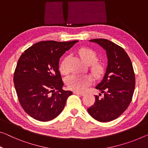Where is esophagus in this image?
Returning <instances> with one entry per match:
<instances>
[{"label":"esophagus","instance_id":"esophagus-1","mask_svg":"<svg viewBox=\"0 0 148 148\" xmlns=\"http://www.w3.org/2000/svg\"><path fill=\"white\" fill-rule=\"evenodd\" d=\"M74 94H77V95H80V96H84L85 94V93H84V92H74Z\"/></svg>","mask_w":148,"mask_h":148}]
</instances>
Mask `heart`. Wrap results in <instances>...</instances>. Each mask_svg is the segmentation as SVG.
Returning a JSON list of instances; mask_svg holds the SVG:
<instances>
[{
	"label": "heart",
	"mask_w": 148,
	"mask_h": 148,
	"mask_svg": "<svg viewBox=\"0 0 148 148\" xmlns=\"http://www.w3.org/2000/svg\"><path fill=\"white\" fill-rule=\"evenodd\" d=\"M78 54L82 60L86 64H91L92 72L96 75H100L103 72V66L100 63L94 62L96 60L97 56L93 50L88 48H82L78 50ZM68 60V57H66L62 61L60 66V70L62 74L66 72V66ZM92 82V78L90 75L74 74L70 76L67 80V85L70 89L77 92H82L86 90Z\"/></svg>",
	"instance_id": "heart-1"
}]
</instances>
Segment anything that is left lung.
Here are the masks:
<instances>
[{
	"label": "left lung",
	"mask_w": 148,
	"mask_h": 148,
	"mask_svg": "<svg viewBox=\"0 0 148 148\" xmlns=\"http://www.w3.org/2000/svg\"><path fill=\"white\" fill-rule=\"evenodd\" d=\"M90 41L106 51L108 66L102 80L96 86L104 96L101 99L96 96L95 102L88 112L99 122H110L118 118L130 103L135 89V74L130 58L121 46L103 38Z\"/></svg>",
	"instance_id": "1"
}]
</instances>
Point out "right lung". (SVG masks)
Returning a JSON list of instances; mask_svg holds the SVG:
<instances>
[{
	"label": "right lung",
	"mask_w": 148,
	"mask_h": 148,
	"mask_svg": "<svg viewBox=\"0 0 148 148\" xmlns=\"http://www.w3.org/2000/svg\"><path fill=\"white\" fill-rule=\"evenodd\" d=\"M78 42H39L26 49L18 60L14 73L15 90L21 106L35 120H53L72 94L62 89L59 61Z\"/></svg>",
	"instance_id": "1"
}]
</instances>
